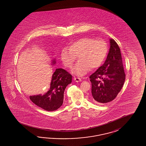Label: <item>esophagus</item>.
<instances>
[{
    "instance_id": "esophagus-1",
    "label": "esophagus",
    "mask_w": 146,
    "mask_h": 146,
    "mask_svg": "<svg viewBox=\"0 0 146 146\" xmlns=\"http://www.w3.org/2000/svg\"><path fill=\"white\" fill-rule=\"evenodd\" d=\"M74 80L75 81V82H79V81H81L82 80L81 79H80L79 78H74Z\"/></svg>"
}]
</instances>
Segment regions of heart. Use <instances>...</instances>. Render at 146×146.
Returning <instances> with one entry per match:
<instances>
[{"label":"heart","instance_id":"obj_1","mask_svg":"<svg viewBox=\"0 0 146 146\" xmlns=\"http://www.w3.org/2000/svg\"><path fill=\"white\" fill-rule=\"evenodd\" d=\"M108 48L103 40L90 37H82L71 42L69 47L62 49L60 58L63 65L71 68L79 56V60L72 70L78 76L86 74L90 69H96L102 65L106 57Z\"/></svg>","mask_w":146,"mask_h":146}]
</instances>
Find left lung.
<instances>
[{"label": "left lung", "mask_w": 146, "mask_h": 146, "mask_svg": "<svg viewBox=\"0 0 146 146\" xmlns=\"http://www.w3.org/2000/svg\"><path fill=\"white\" fill-rule=\"evenodd\" d=\"M103 65L90 76L93 100L99 103L113 100L122 88L125 74L120 50L113 39Z\"/></svg>", "instance_id": "8db88e82"}]
</instances>
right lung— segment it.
I'll list each match as a JSON object with an SVG mask.
<instances>
[{"label": "right lung", "mask_w": 146, "mask_h": 146, "mask_svg": "<svg viewBox=\"0 0 146 146\" xmlns=\"http://www.w3.org/2000/svg\"><path fill=\"white\" fill-rule=\"evenodd\" d=\"M56 63L52 61V65ZM72 75L62 68H57L53 73L49 90L44 95L30 96V99L36 106L45 110H56L62 106L64 101V94L68 84L72 82Z\"/></svg>", "instance_id": "1"}]
</instances>
